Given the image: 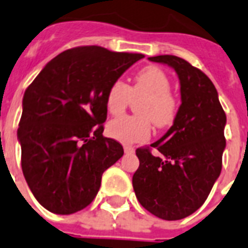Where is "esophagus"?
<instances>
[{
	"instance_id": "esophagus-1",
	"label": "esophagus",
	"mask_w": 248,
	"mask_h": 248,
	"mask_svg": "<svg viewBox=\"0 0 248 248\" xmlns=\"http://www.w3.org/2000/svg\"><path fill=\"white\" fill-rule=\"evenodd\" d=\"M124 153H127V155H131V153H134V152H135V149H134V148L128 147V145H124Z\"/></svg>"
}]
</instances>
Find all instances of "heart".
Here are the masks:
<instances>
[{"mask_svg": "<svg viewBox=\"0 0 248 248\" xmlns=\"http://www.w3.org/2000/svg\"><path fill=\"white\" fill-rule=\"evenodd\" d=\"M170 89V77L155 65L138 72L130 86L120 79L114 81L109 86L105 99L110 114H121L132 100L143 99L136 105L138 116H122L109 122V136L124 144L140 143L151 136V121L157 127L170 126L177 112V100Z\"/></svg>", "mask_w": 248, "mask_h": 248, "instance_id": "1", "label": "heart"}]
</instances>
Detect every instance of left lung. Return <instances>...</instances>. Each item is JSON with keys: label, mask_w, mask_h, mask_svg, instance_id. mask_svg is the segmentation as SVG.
<instances>
[{"label": "left lung", "mask_w": 248, "mask_h": 248, "mask_svg": "<svg viewBox=\"0 0 248 248\" xmlns=\"http://www.w3.org/2000/svg\"><path fill=\"white\" fill-rule=\"evenodd\" d=\"M167 64L180 81L181 105L169 131L149 148L136 149L139 169L132 176L136 198L163 220L192 215L207 200L221 172L227 116L211 79L173 55L149 58Z\"/></svg>", "instance_id": "8db88e82"}]
</instances>
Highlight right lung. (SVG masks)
I'll return each instance as SVG.
<instances>
[{"label":"right lung","mask_w":248,"mask_h":248,"mask_svg":"<svg viewBox=\"0 0 248 248\" xmlns=\"http://www.w3.org/2000/svg\"><path fill=\"white\" fill-rule=\"evenodd\" d=\"M143 54L81 46L55 56L25 90L17 140L29 189L46 210L69 215L87 207L101 175L124 155L103 136L107 93Z\"/></svg>","instance_id":"1"}]
</instances>
